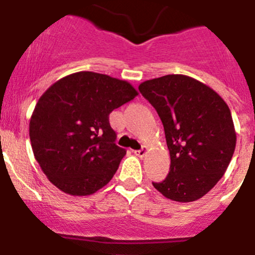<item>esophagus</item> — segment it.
Returning a JSON list of instances; mask_svg holds the SVG:
<instances>
[{
    "label": "esophagus",
    "mask_w": 255,
    "mask_h": 255,
    "mask_svg": "<svg viewBox=\"0 0 255 255\" xmlns=\"http://www.w3.org/2000/svg\"><path fill=\"white\" fill-rule=\"evenodd\" d=\"M146 152H147V147L146 146H142L140 150H135L134 154L136 155V156L142 157V156H145V155H146Z\"/></svg>",
    "instance_id": "obj_1"
}]
</instances>
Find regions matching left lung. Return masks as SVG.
<instances>
[{
  "label": "left lung",
  "mask_w": 255,
  "mask_h": 255,
  "mask_svg": "<svg viewBox=\"0 0 255 255\" xmlns=\"http://www.w3.org/2000/svg\"><path fill=\"white\" fill-rule=\"evenodd\" d=\"M156 110L170 152V171L154 188L174 202H195L214 188L237 144L227 103L203 82L165 75L139 85Z\"/></svg>",
  "instance_id": "obj_1"
}]
</instances>
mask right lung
<instances>
[{
    "mask_svg": "<svg viewBox=\"0 0 255 255\" xmlns=\"http://www.w3.org/2000/svg\"><path fill=\"white\" fill-rule=\"evenodd\" d=\"M136 95L128 81L91 71L67 75L46 90L31 116L30 140L53 185L85 196L113 179L126 150L115 144L109 115Z\"/></svg>",
    "mask_w": 255,
    "mask_h": 255,
    "instance_id": "obj_1",
    "label": "right lung"
}]
</instances>
